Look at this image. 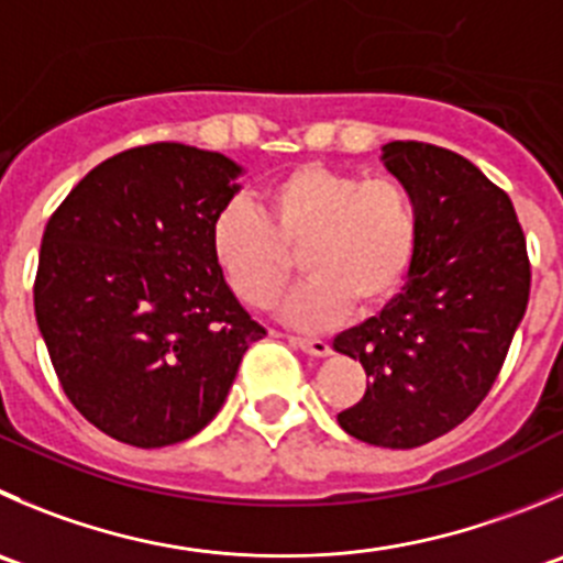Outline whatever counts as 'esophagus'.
<instances>
[{
	"label": "esophagus",
	"instance_id": "34e87169",
	"mask_svg": "<svg viewBox=\"0 0 563 563\" xmlns=\"http://www.w3.org/2000/svg\"><path fill=\"white\" fill-rule=\"evenodd\" d=\"M288 341H291L297 349H302V352L316 354V357H327V354L332 352L330 343L321 341V338H288Z\"/></svg>",
	"mask_w": 563,
	"mask_h": 563
}]
</instances>
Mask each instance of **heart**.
<instances>
[{
    "instance_id": "1",
    "label": "heart",
    "mask_w": 563,
    "mask_h": 563,
    "mask_svg": "<svg viewBox=\"0 0 563 563\" xmlns=\"http://www.w3.org/2000/svg\"><path fill=\"white\" fill-rule=\"evenodd\" d=\"M420 236L415 195L390 176L363 178L321 162L291 167L258 195V211L233 200L211 222V255L244 305L269 310L291 280V253L308 280L286 319L321 330L396 297Z\"/></svg>"
}]
</instances>
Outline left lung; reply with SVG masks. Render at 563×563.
<instances>
[{
  "instance_id": "obj_1",
  "label": "left lung",
  "mask_w": 563,
  "mask_h": 563,
  "mask_svg": "<svg viewBox=\"0 0 563 563\" xmlns=\"http://www.w3.org/2000/svg\"><path fill=\"white\" fill-rule=\"evenodd\" d=\"M382 159L415 195L420 236L401 294L332 341L368 376L338 423L368 445L418 449L495 385L526 316L531 261L511 198L465 156L407 140Z\"/></svg>"
}]
</instances>
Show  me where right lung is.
<instances>
[{"label": "right lung", "mask_w": 563, "mask_h": 563, "mask_svg": "<svg viewBox=\"0 0 563 563\" xmlns=\"http://www.w3.org/2000/svg\"><path fill=\"white\" fill-rule=\"evenodd\" d=\"M239 173L217 151L140 145L92 167L48 217L37 327L68 401L120 443L198 434L266 335L211 255Z\"/></svg>", "instance_id": "obj_1"}]
</instances>
